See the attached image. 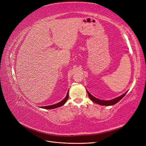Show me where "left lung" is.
I'll list each match as a JSON object with an SVG mask.
<instances>
[{
  "instance_id": "1",
  "label": "left lung",
  "mask_w": 146,
  "mask_h": 146,
  "mask_svg": "<svg viewBox=\"0 0 146 146\" xmlns=\"http://www.w3.org/2000/svg\"><path fill=\"white\" fill-rule=\"evenodd\" d=\"M87 92L89 98H90V99L93 102L96 103V104H98L102 105V106H112V105H114V104H116L117 102H118L121 100V99L125 95V94L127 93V92L125 93H124L123 95H122L121 96H120L119 97H117L115 99H113V100H111L109 101H104V100H99V99H98V98H96L95 97L92 96L87 90Z\"/></svg>"
}]
</instances>
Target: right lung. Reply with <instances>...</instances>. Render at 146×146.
Here are the masks:
<instances>
[{
	"mask_svg": "<svg viewBox=\"0 0 146 146\" xmlns=\"http://www.w3.org/2000/svg\"><path fill=\"white\" fill-rule=\"evenodd\" d=\"M68 98V92H67L66 97H65L62 101H61L60 102L57 103V104H53V105H51V106H44V107H42L41 108H43V109H56V108H58L59 107L63 106L65 104V103L67 102Z\"/></svg>",
	"mask_w": 146,
	"mask_h": 146,
	"instance_id": "add662e5",
	"label": "right lung"
}]
</instances>
